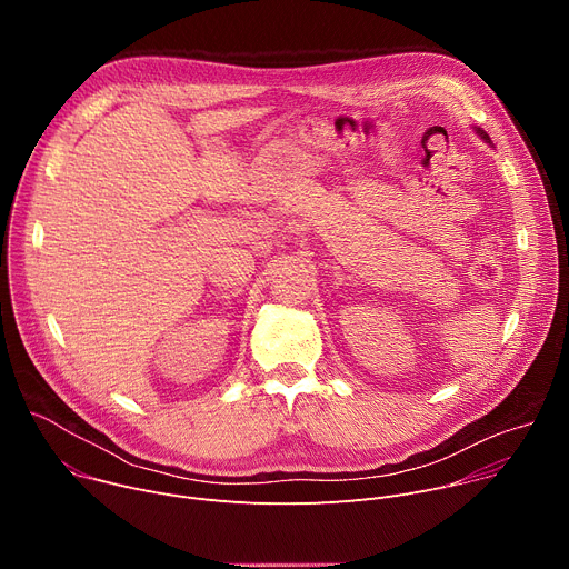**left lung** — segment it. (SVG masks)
Returning a JSON list of instances; mask_svg holds the SVG:
<instances>
[{
  "label": "left lung",
  "instance_id": "1",
  "mask_svg": "<svg viewBox=\"0 0 569 569\" xmlns=\"http://www.w3.org/2000/svg\"><path fill=\"white\" fill-rule=\"evenodd\" d=\"M477 132H479V134H481V137H483V139H486V141H489V134H486V132H483V130H477Z\"/></svg>",
  "mask_w": 569,
  "mask_h": 569
}]
</instances>
